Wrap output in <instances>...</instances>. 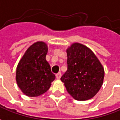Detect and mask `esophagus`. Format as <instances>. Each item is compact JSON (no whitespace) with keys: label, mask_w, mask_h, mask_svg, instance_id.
<instances>
[{"label":"esophagus","mask_w":120,"mask_h":120,"mask_svg":"<svg viewBox=\"0 0 120 120\" xmlns=\"http://www.w3.org/2000/svg\"><path fill=\"white\" fill-rule=\"evenodd\" d=\"M61 76H62V74H61V73L58 72V74H56V77L57 79H60V78H61Z\"/></svg>","instance_id":"1"}]
</instances>
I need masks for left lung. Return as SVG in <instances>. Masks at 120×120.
Instances as JSON below:
<instances>
[{
	"mask_svg": "<svg viewBox=\"0 0 120 120\" xmlns=\"http://www.w3.org/2000/svg\"><path fill=\"white\" fill-rule=\"evenodd\" d=\"M68 70L61 77L68 94L79 101L88 100L99 92L104 82V69L92 50L74 42L66 50Z\"/></svg>",
	"mask_w": 120,
	"mask_h": 120,
	"instance_id": "1",
	"label": "left lung"
}]
</instances>
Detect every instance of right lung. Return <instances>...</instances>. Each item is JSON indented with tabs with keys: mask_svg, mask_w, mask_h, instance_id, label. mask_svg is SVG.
<instances>
[{
	"mask_svg": "<svg viewBox=\"0 0 120 120\" xmlns=\"http://www.w3.org/2000/svg\"><path fill=\"white\" fill-rule=\"evenodd\" d=\"M48 49L46 42H36L27 48L17 65L16 83L28 97H37L47 92L56 78L46 60Z\"/></svg>",
	"mask_w": 120,
	"mask_h": 120,
	"instance_id": "1",
	"label": "right lung"
}]
</instances>
